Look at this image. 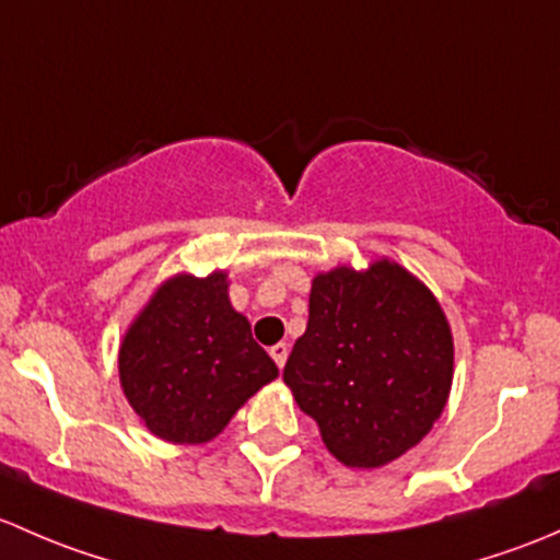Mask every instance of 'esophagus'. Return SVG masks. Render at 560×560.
Returning <instances> with one entry per match:
<instances>
[{
    "instance_id": "esophagus-1",
    "label": "esophagus",
    "mask_w": 560,
    "mask_h": 560,
    "mask_svg": "<svg viewBox=\"0 0 560 560\" xmlns=\"http://www.w3.org/2000/svg\"><path fill=\"white\" fill-rule=\"evenodd\" d=\"M269 355H272L275 364H278V366L282 369V366H285V359H288V345H285V342L272 345V348H269Z\"/></svg>"
}]
</instances>
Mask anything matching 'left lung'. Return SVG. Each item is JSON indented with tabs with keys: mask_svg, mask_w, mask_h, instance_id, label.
<instances>
[{
	"mask_svg": "<svg viewBox=\"0 0 560 560\" xmlns=\"http://www.w3.org/2000/svg\"><path fill=\"white\" fill-rule=\"evenodd\" d=\"M282 380L328 453L374 469L418 445L445 409L453 337L429 288L394 261L318 275Z\"/></svg>",
	"mask_w": 560,
	"mask_h": 560,
	"instance_id": "left-lung-1",
	"label": "left lung"
}]
</instances>
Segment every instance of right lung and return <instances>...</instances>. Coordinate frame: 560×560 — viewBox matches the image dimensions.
Listing matches in <instances>:
<instances>
[{"label": "right lung", "mask_w": 560, "mask_h": 560, "mask_svg": "<svg viewBox=\"0 0 560 560\" xmlns=\"http://www.w3.org/2000/svg\"><path fill=\"white\" fill-rule=\"evenodd\" d=\"M226 275L166 280L126 331L120 385L155 436L199 445L226 429L234 412L278 366L229 304Z\"/></svg>", "instance_id": "right-lung-1"}]
</instances>
